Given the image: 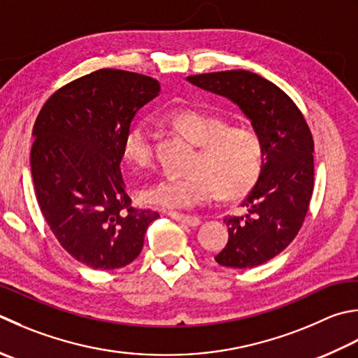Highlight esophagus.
<instances>
[{
	"mask_svg": "<svg viewBox=\"0 0 358 358\" xmlns=\"http://www.w3.org/2000/svg\"><path fill=\"white\" fill-rule=\"evenodd\" d=\"M167 215H169L171 219L185 223V225H189V227H199L200 225V219H199V217H195V215H186V214H180V213H169Z\"/></svg>",
	"mask_w": 358,
	"mask_h": 358,
	"instance_id": "obj_1",
	"label": "esophagus"
}]
</instances>
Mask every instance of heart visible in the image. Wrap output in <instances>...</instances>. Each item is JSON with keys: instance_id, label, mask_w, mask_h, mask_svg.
Segmentation results:
<instances>
[{"instance_id": "b5f03b06", "label": "heart", "mask_w": 358, "mask_h": 358, "mask_svg": "<svg viewBox=\"0 0 358 358\" xmlns=\"http://www.w3.org/2000/svg\"><path fill=\"white\" fill-rule=\"evenodd\" d=\"M161 122L197 145L186 175H164L145 186L141 199L152 206L187 209L206 203L217 191L220 199L243 197L261 175L264 144L257 131L245 125L229 127L227 119L199 108H172ZM155 135L145 121L133 122L122 138V152L133 166L153 159Z\"/></svg>"}]
</instances>
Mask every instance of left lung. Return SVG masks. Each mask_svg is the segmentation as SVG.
Masks as SVG:
<instances>
[{
    "label": "left lung",
    "mask_w": 358,
    "mask_h": 358,
    "mask_svg": "<svg viewBox=\"0 0 358 358\" xmlns=\"http://www.w3.org/2000/svg\"><path fill=\"white\" fill-rule=\"evenodd\" d=\"M189 83L234 102L264 144L257 183L242 201L243 215L225 217L228 243L215 261L253 268L295 239L313 192V138L296 103L275 83L245 69L186 77Z\"/></svg>",
    "instance_id": "1"
}]
</instances>
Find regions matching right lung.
<instances>
[{
    "mask_svg": "<svg viewBox=\"0 0 358 358\" xmlns=\"http://www.w3.org/2000/svg\"><path fill=\"white\" fill-rule=\"evenodd\" d=\"M159 94L149 76L99 69L49 97L35 119L31 171L38 206L59 243L96 270L129 265L141 253L150 209L130 206L121 173L122 138Z\"/></svg>",
    "mask_w": 358,
    "mask_h": 358,
    "instance_id": "add662e5",
    "label": "right lung"
}]
</instances>
